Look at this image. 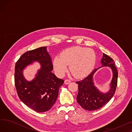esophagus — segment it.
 Here are the masks:
<instances>
[{
	"label": "esophagus",
	"mask_w": 132,
	"mask_h": 132,
	"mask_svg": "<svg viewBox=\"0 0 132 132\" xmlns=\"http://www.w3.org/2000/svg\"><path fill=\"white\" fill-rule=\"evenodd\" d=\"M64 83H65V85H68L71 83V81L70 80H65Z\"/></svg>",
	"instance_id": "1"
}]
</instances>
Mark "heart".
<instances>
[{"label": "heart", "mask_w": 132, "mask_h": 132, "mask_svg": "<svg viewBox=\"0 0 132 132\" xmlns=\"http://www.w3.org/2000/svg\"><path fill=\"white\" fill-rule=\"evenodd\" d=\"M96 62L95 52L90 48L73 47L62 51L53 60L54 70L59 76L64 75L70 65V71L74 77H85L93 70Z\"/></svg>", "instance_id": "heart-1"}]
</instances>
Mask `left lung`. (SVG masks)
I'll use <instances>...</instances> for the list:
<instances>
[{
    "mask_svg": "<svg viewBox=\"0 0 132 132\" xmlns=\"http://www.w3.org/2000/svg\"><path fill=\"white\" fill-rule=\"evenodd\" d=\"M101 67L95 69L84 80L77 81L79 92L77 102L79 105L86 110L94 111L100 109L108 103L113 96L117 85L118 71L114 66L113 59L105 53L103 54L101 60ZM103 67H110L113 72V78L107 92L99 90L94 85L93 75L98 69Z\"/></svg>",
    "mask_w": 132,
    "mask_h": 132,
    "instance_id": "left-lung-1",
    "label": "left lung"
}]
</instances>
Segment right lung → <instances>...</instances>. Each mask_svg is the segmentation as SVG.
Instances as JSON below:
<instances>
[{
    "mask_svg": "<svg viewBox=\"0 0 132 132\" xmlns=\"http://www.w3.org/2000/svg\"><path fill=\"white\" fill-rule=\"evenodd\" d=\"M37 61L40 65L34 78L27 80L23 71ZM52 58L47 47H40L27 51L16 62L14 80L18 95L25 105L37 112H44L53 105L58 96L59 88L64 81L52 72Z\"/></svg>",
    "mask_w": 132,
    "mask_h": 132,
    "instance_id": "1",
    "label": "right lung"
}]
</instances>
